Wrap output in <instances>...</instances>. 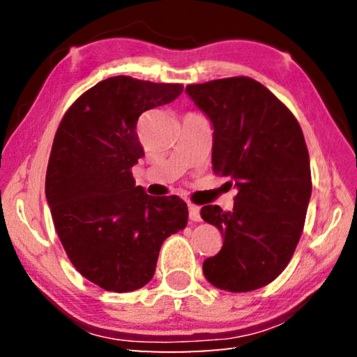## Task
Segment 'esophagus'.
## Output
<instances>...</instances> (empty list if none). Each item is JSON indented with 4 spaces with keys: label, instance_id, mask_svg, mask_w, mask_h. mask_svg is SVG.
<instances>
[{
    "label": "esophagus",
    "instance_id": "34e87169",
    "mask_svg": "<svg viewBox=\"0 0 357 357\" xmlns=\"http://www.w3.org/2000/svg\"><path fill=\"white\" fill-rule=\"evenodd\" d=\"M189 219L193 222H200L202 220V214H200V208L195 206V204H189Z\"/></svg>",
    "mask_w": 357,
    "mask_h": 357
}]
</instances>
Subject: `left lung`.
I'll return each mask as SVG.
<instances>
[{
  "mask_svg": "<svg viewBox=\"0 0 357 357\" xmlns=\"http://www.w3.org/2000/svg\"><path fill=\"white\" fill-rule=\"evenodd\" d=\"M185 93L213 128V170L238 190L231 211L202 208L223 245L203 274L244 293L273 282L291 259L312 195L310 159L301 126L275 96L249 77L189 84Z\"/></svg>",
  "mask_w": 357,
  "mask_h": 357,
  "instance_id": "obj_1",
  "label": "left lung"
}]
</instances>
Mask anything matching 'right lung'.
Returning a JSON list of instances; mask_svg holds the SVG:
<instances>
[{"mask_svg":"<svg viewBox=\"0 0 357 357\" xmlns=\"http://www.w3.org/2000/svg\"><path fill=\"white\" fill-rule=\"evenodd\" d=\"M181 93L183 84L110 77L82 94L56 130L45 178L48 208L72 264L107 291L146 285L162 243L187 225L181 198L148 195L130 172L144 155L140 114Z\"/></svg>","mask_w":357,"mask_h":357,"instance_id":"right-lung-1","label":"right lung"}]
</instances>
